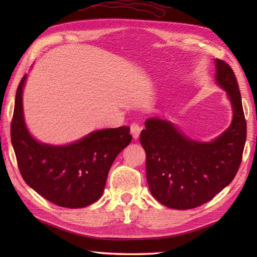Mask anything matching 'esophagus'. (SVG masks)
Wrapping results in <instances>:
<instances>
[{"instance_id":"1","label":"esophagus","mask_w":257,"mask_h":257,"mask_svg":"<svg viewBox=\"0 0 257 257\" xmlns=\"http://www.w3.org/2000/svg\"><path fill=\"white\" fill-rule=\"evenodd\" d=\"M130 133H132L134 139H138L141 133L140 125L138 123H132V125H130Z\"/></svg>"}]
</instances>
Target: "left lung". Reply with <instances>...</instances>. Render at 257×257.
Segmentation results:
<instances>
[{
  "label": "left lung",
  "mask_w": 257,
  "mask_h": 257,
  "mask_svg": "<svg viewBox=\"0 0 257 257\" xmlns=\"http://www.w3.org/2000/svg\"><path fill=\"white\" fill-rule=\"evenodd\" d=\"M216 81L227 92L233 120L212 143L185 137L158 118L146 120L140 144L146 151V174L151 194L171 209H194L212 200L232 182L241 166L246 141L241 92L230 65L215 59Z\"/></svg>",
  "instance_id": "1"
}]
</instances>
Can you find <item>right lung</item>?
Returning a JSON list of instances; mask_svg holds the SVG:
<instances>
[{
  "instance_id": "1",
  "label": "right lung",
  "mask_w": 257,
  "mask_h": 257,
  "mask_svg": "<svg viewBox=\"0 0 257 257\" xmlns=\"http://www.w3.org/2000/svg\"><path fill=\"white\" fill-rule=\"evenodd\" d=\"M15 96L11 140L21 176L38 194L58 206L77 209L100 198L108 172L119 152L133 140L129 127L98 130L68 146L40 144L26 129L22 92Z\"/></svg>"
}]
</instances>
